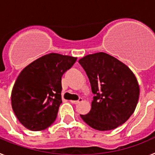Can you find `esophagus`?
Masks as SVG:
<instances>
[{
    "mask_svg": "<svg viewBox=\"0 0 155 155\" xmlns=\"http://www.w3.org/2000/svg\"><path fill=\"white\" fill-rule=\"evenodd\" d=\"M82 101H83V99H82L81 98H80L78 100H76V101H74V100H71V103H73V104H75V105H77V104H78L79 102H82Z\"/></svg>",
    "mask_w": 155,
    "mask_h": 155,
    "instance_id": "obj_1",
    "label": "esophagus"
}]
</instances>
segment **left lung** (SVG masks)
Returning <instances> with one entry per match:
<instances>
[{
  "mask_svg": "<svg viewBox=\"0 0 155 155\" xmlns=\"http://www.w3.org/2000/svg\"><path fill=\"white\" fill-rule=\"evenodd\" d=\"M95 96L91 109L80 115L94 130H110L124 124L134 113L139 99L140 87L130 68L113 56L99 52L79 60Z\"/></svg>",
  "mask_w": 155,
  "mask_h": 155,
  "instance_id": "left-lung-1",
  "label": "left lung"
}]
</instances>
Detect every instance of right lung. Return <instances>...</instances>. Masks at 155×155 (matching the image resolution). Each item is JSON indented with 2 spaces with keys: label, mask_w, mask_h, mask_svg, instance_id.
Here are the masks:
<instances>
[{
  "label": "right lung",
  "mask_w": 155,
  "mask_h": 155,
  "mask_svg": "<svg viewBox=\"0 0 155 155\" xmlns=\"http://www.w3.org/2000/svg\"><path fill=\"white\" fill-rule=\"evenodd\" d=\"M77 57L51 53L28 64L19 74L12 91V106L25 128L39 131L57 118L61 99V78Z\"/></svg>",
  "instance_id": "1"
}]
</instances>
